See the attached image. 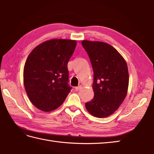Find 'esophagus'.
<instances>
[{"label":"esophagus","mask_w":154,"mask_h":154,"mask_svg":"<svg viewBox=\"0 0 154 154\" xmlns=\"http://www.w3.org/2000/svg\"><path fill=\"white\" fill-rule=\"evenodd\" d=\"M81 89V85H79L78 87H75V91H79Z\"/></svg>","instance_id":"esophagus-1"}]
</instances>
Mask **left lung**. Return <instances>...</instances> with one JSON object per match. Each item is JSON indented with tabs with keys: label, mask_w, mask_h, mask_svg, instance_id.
I'll use <instances>...</instances> for the list:
<instances>
[{
	"label": "left lung",
	"mask_w": 154,
	"mask_h": 154,
	"mask_svg": "<svg viewBox=\"0 0 154 154\" xmlns=\"http://www.w3.org/2000/svg\"><path fill=\"white\" fill-rule=\"evenodd\" d=\"M93 69V99L85 103L90 114L105 118L119 109L126 96L129 76L126 62L110 45L83 40Z\"/></svg>",
	"instance_id": "8db88e82"
}]
</instances>
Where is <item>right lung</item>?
Segmentation results:
<instances>
[{
    "label": "right lung",
    "mask_w": 154,
    "mask_h": 154,
    "mask_svg": "<svg viewBox=\"0 0 154 154\" xmlns=\"http://www.w3.org/2000/svg\"><path fill=\"white\" fill-rule=\"evenodd\" d=\"M77 42L51 40L35 47L24 68V84L32 103L38 109L50 112L61 106L72 87L69 85L67 63Z\"/></svg>",
    "instance_id": "1"
}]
</instances>
